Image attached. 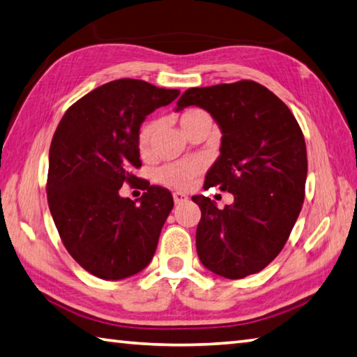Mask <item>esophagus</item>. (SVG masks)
<instances>
[{
    "mask_svg": "<svg viewBox=\"0 0 357 357\" xmlns=\"http://www.w3.org/2000/svg\"><path fill=\"white\" fill-rule=\"evenodd\" d=\"M173 199H174V203H176V204H183V203H185L187 199H189V197H187L185 193L174 192V193H173Z\"/></svg>",
    "mask_w": 357,
    "mask_h": 357,
    "instance_id": "1",
    "label": "esophagus"
}]
</instances>
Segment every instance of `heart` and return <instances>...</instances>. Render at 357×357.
I'll use <instances>...</instances> for the list:
<instances>
[{
	"label": "heart",
	"instance_id": "b5f03b06",
	"mask_svg": "<svg viewBox=\"0 0 357 357\" xmlns=\"http://www.w3.org/2000/svg\"><path fill=\"white\" fill-rule=\"evenodd\" d=\"M209 115L201 109H185V111L181 114L179 121L181 126L185 131L193 125H198L201 121H207ZM158 129V120H148L144 126L140 128L139 131V150L140 153L148 154L151 150V142L154 137V132ZM203 170V165H201L199 160H179V162H172V164H167L160 167L158 170V181L165 185L174 187V189H187L195 179L197 174Z\"/></svg>",
	"mask_w": 357,
	"mask_h": 357
}]
</instances>
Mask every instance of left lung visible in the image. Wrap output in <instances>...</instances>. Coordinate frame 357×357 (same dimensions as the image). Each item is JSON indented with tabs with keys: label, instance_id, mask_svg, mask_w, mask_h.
Wrapping results in <instances>:
<instances>
[{
	"label": "left lung",
	"instance_id": "obj_1",
	"mask_svg": "<svg viewBox=\"0 0 357 357\" xmlns=\"http://www.w3.org/2000/svg\"><path fill=\"white\" fill-rule=\"evenodd\" d=\"M189 106L209 112L222 131L204 189L234 195L225 209L192 197L201 209L198 257L212 273L241 280L267 267L287 242L304 201L306 144L290 109L255 81L189 89L174 111Z\"/></svg>",
	"mask_w": 357,
	"mask_h": 357
}]
</instances>
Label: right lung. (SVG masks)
<instances>
[{"mask_svg":"<svg viewBox=\"0 0 357 357\" xmlns=\"http://www.w3.org/2000/svg\"><path fill=\"white\" fill-rule=\"evenodd\" d=\"M176 89L116 79L71 106L50 146L48 206L62 243L84 270L119 281L144 270L156 252L173 197L142 179L140 199L120 187L140 181L139 131L146 115L170 105Z\"/></svg>","mask_w":357,"mask_h":357,"instance_id":"obj_1","label":"right lung"}]
</instances>
